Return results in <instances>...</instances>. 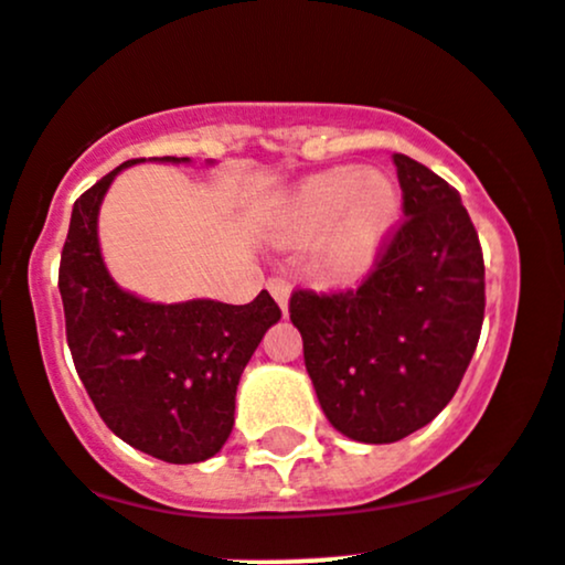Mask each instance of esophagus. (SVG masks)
Instances as JSON below:
<instances>
[{"instance_id":"esophagus-1","label":"esophagus","mask_w":565,"mask_h":565,"mask_svg":"<svg viewBox=\"0 0 565 565\" xmlns=\"http://www.w3.org/2000/svg\"><path fill=\"white\" fill-rule=\"evenodd\" d=\"M268 289H270V295L276 297L278 306H281V311H287L289 292H292V287H289L287 278H284V276H270V278H268Z\"/></svg>"}]
</instances>
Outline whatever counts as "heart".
<instances>
[{
  "label": "heart",
  "mask_w": 565,
  "mask_h": 565,
  "mask_svg": "<svg viewBox=\"0 0 565 565\" xmlns=\"http://www.w3.org/2000/svg\"><path fill=\"white\" fill-rule=\"evenodd\" d=\"M399 190L383 171L332 169L302 179L278 209V238L302 246L321 238L319 268L349 281L373 265L399 216Z\"/></svg>",
  "instance_id": "b5f03b06"
}]
</instances>
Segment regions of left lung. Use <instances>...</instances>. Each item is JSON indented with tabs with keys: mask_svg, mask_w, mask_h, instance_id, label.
Returning a JSON list of instances; mask_svg holds the SVG:
<instances>
[{
	"mask_svg": "<svg viewBox=\"0 0 565 565\" xmlns=\"http://www.w3.org/2000/svg\"><path fill=\"white\" fill-rule=\"evenodd\" d=\"M402 214L353 289L297 287L289 319L330 424L356 443H396L454 399L486 316V263L461 195L394 154Z\"/></svg>",
	"mask_w": 565,
	"mask_h": 565,
	"instance_id": "8db88e82",
	"label": "left lung"
}]
</instances>
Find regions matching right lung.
I'll return each mask as SVG.
<instances>
[{"mask_svg":"<svg viewBox=\"0 0 565 565\" xmlns=\"http://www.w3.org/2000/svg\"><path fill=\"white\" fill-rule=\"evenodd\" d=\"M139 160L74 201L58 268L66 343L93 407L122 443L160 461L198 463L231 437L241 373L281 308L265 289L246 306H154L111 281L98 252V206L115 173Z\"/></svg>","mask_w":565,"mask_h":565,"instance_id":"1","label":"right lung"}]
</instances>
